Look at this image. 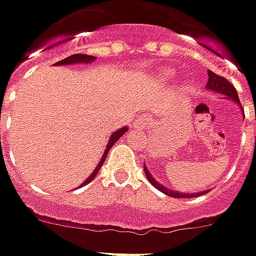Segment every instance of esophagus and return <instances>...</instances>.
Here are the masks:
<instances>
[{"label":"esophagus","mask_w":256,"mask_h":256,"mask_svg":"<svg viewBox=\"0 0 256 256\" xmlns=\"http://www.w3.org/2000/svg\"><path fill=\"white\" fill-rule=\"evenodd\" d=\"M148 123H150V118H148V116H146V114H143L142 118H138V120L134 122V128L144 130V128L148 126Z\"/></svg>","instance_id":"esophagus-1"}]
</instances>
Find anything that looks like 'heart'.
<instances>
[{"label":"heart","mask_w":256,"mask_h":256,"mask_svg":"<svg viewBox=\"0 0 256 256\" xmlns=\"http://www.w3.org/2000/svg\"><path fill=\"white\" fill-rule=\"evenodd\" d=\"M158 76L164 79V80H168V79H172V76H174V69L172 68H166V69H162L160 72H158Z\"/></svg>","instance_id":"heart-1"}]
</instances>
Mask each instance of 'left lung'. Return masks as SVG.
Returning <instances> with one entry per match:
<instances>
[{"instance_id":"obj_1","label":"left lung","mask_w":256,"mask_h":256,"mask_svg":"<svg viewBox=\"0 0 256 256\" xmlns=\"http://www.w3.org/2000/svg\"><path fill=\"white\" fill-rule=\"evenodd\" d=\"M207 89L208 90H211V92H216V93L224 94L225 99L232 100L234 103H236V104L242 109L241 102H240V98H238V93H236V90H235V88H234L232 84H230L225 78H222V76H218L216 75L214 72L208 70ZM242 114H244V110H242ZM244 118H245V116H244ZM143 168H144L146 177H147V180L150 181V184H152V186H154L158 190V191L164 192L166 196H170V197H174V198H194V197H198V196H202V194H207L208 192V190H206V191L191 192V194H190V192H178V191H174V190L167 188L166 186L160 184L158 181L156 180L154 177H153V174L150 172V170L146 167V164L143 166Z\"/></svg>"}]
</instances>
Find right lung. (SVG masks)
Masks as SVG:
<instances>
[{
	"instance_id": "obj_1",
	"label": "right lung",
	"mask_w": 256,
	"mask_h": 256,
	"mask_svg": "<svg viewBox=\"0 0 256 256\" xmlns=\"http://www.w3.org/2000/svg\"><path fill=\"white\" fill-rule=\"evenodd\" d=\"M96 59V56H90V55H84V54H76V55H70V56L65 58V59H62V60H59V62H56L55 64V66H60V65H74V64H90V62H93ZM128 132V128L124 126V128H120L119 130H116L114 133H112L110 138H109V142H108V146H106V150H104V153H103V156H102L100 162H99V164L96 166V168L93 170V172L86 178V180L82 182V186H86V184H89L90 181L96 177V174L99 172V170H100L102 164L104 163V160H106V156H108V153H109V150L112 148V146L118 140H119L120 137L123 136L124 133ZM80 186V187H82Z\"/></svg>"
}]
</instances>
